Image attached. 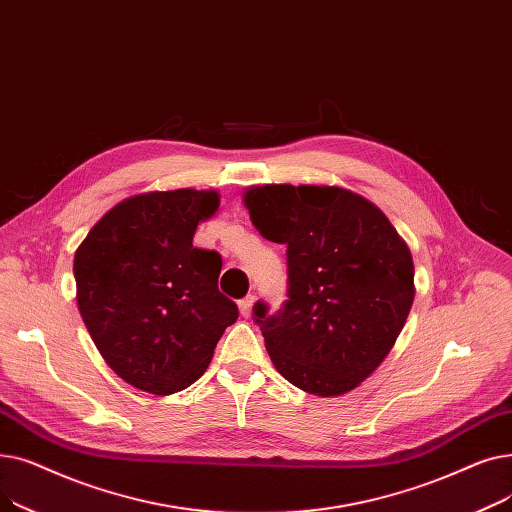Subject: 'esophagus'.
Instances as JSON below:
<instances>
[{
    "label": "esophagus",
    "instance_id": "1",
    "mask_svg": "<svg viewBox=\"0 0 512 512\" xmlns=\"http://www.w3.org/2000/svg\"><path fill=\"white\" fill-rule=\"evenodd\" d=\"M254 302H256V298L250 294V296H246L243 300H239L237 302V306H239V312H241V316H250L252 314V306H254Z\"/></svg>",
    "mask_w": 512,
    "mask_h": 512
}]
</instances>
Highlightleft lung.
I'll return each mask as SVG.
<instances>
[{
  "instance_id": "1",
  "label": "left lung",
  "mask_w": 512,
  "mask_h": 512,
  "mask_svg": "<svg viewBox=\"0 0 512 512\" xmlns=\"http://www.w3.org/2000/svg\"><path fill=\"white\" fill-rule=\"evenodd\" d=\"M243 204L287 246L289 300L254 306L275 369L314 396L352 392L385 360L415 300L406 241L369 200L329 185H256Z\"/></svg>"
}]
</instances>
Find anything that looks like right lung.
Listing matches in <instances>:
<instances>
[{"instance_id":"obj_1","label":"right lung","mask_w":512,"mask_h":512,"mask_svg":"<svg viewBox=\"0 0 512 512\" xmlns=\"http://www.w3.org/2000/svg\"><path fill=\"white\" fill-rule=\"evenodd\" d=\"M218 191L131 196L97 221L75 252L77 304L108 367L141 392L168 396L200 379L239 316L218 291L223 260L193 248Z\"/></svg>"}]
</instances>
